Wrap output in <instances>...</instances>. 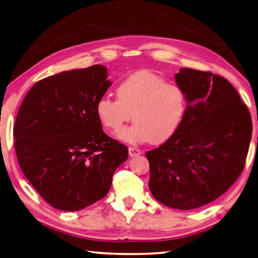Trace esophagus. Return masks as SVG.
Segmentation results:
<instances>
[{
    "instance_id": "34e87169",
    "label": "esophagus",
    "mask_w": 258,
    "mask_h": 258,
    "mask_svg": "<svg viewBox=\"0 0 258 258\" xmlns=\"http://www.w3.org/2000/svg\"><path fill=\"white\" fill-rule=\"evenodd\" d=\"M128 153H130V156H138L141 154V150L135 148V146H130Z\"/></svg>"
}]
</instances>
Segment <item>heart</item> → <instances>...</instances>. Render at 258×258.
<instances>
[{
    "label": "heart",
    "mask_w": 258,
    "mask_h": 258,
    "mask_svg": "<svg viewBox=\"0 0 258 258\" xmlns=\"http://www.w3.org/2000/svg\"><path fill=\"white\" fill-rule=\"evenodd\" d=\"M116 95L117 99L99 98L96 115L103 127L112 133L132 117L136 123L117 134L125 142L163 143L179 130L186 113L188 103L182 87L150 72L126 77L116 87Z\"/></svg>",
    "instance_id": "1"
}]
</instances>
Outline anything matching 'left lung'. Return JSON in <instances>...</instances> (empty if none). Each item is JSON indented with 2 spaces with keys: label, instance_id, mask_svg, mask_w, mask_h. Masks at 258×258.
<instances>
[{
  "label": "left lung",
  "instance_id": "left-lung-1",
  "mask_svg": "<svg viewBox=\"0 0 258 258\" xmlns=\"http://www.w3.org/2000/svg\"><path fill=\"white\" fill-rule=\"evenodd\" d=\"M175 83L186 96V113L175 134L145 155L151 192L170 208L190 210L228 190L244 170L251 117L228 80L181 68Z\"/></svg>",
  "mask_w": 258,
  "mask_h": 258
}]
</instances>
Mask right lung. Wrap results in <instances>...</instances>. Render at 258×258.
<instances>
[{"label":"right lung","instance_id":"1","mask_svg":"<svg viewBox=\"0 0 258 258\" xmlns=\"http://www.w3.org/2000/svg\"><path fill=\"white\" fill-rule=\"evenodd\" d=\"M94 64L40 80L20 106L13 127L25 178L55 209L77 211L104 198L127 148L103 132L96 104L110 87Z\"/></svg>","mask_w":258,"mask_h":258}]
</instances>
